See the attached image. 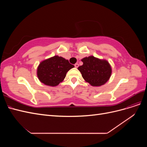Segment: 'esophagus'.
Segmentation results:
<instances>
[{
	"mask_svg": "<svg viewBox=\"0 0 147 147\" xmlns=\"http://www.w3.org/2000/svg\"><path fill=\"white\" fill-rule=\"evenodd\" d=\"M74 65H75V67H76V68L78 67V66H79V65H78V63H76V64H75Z\"/></svg>",
	"mask_w": 147,
	"mask_h": 147,
	"instance_id": "obj_1",
	"label": "esophagus"
}]
</instances>
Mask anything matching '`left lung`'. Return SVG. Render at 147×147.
Returning a JSON list of instances; mask_svg holds the SVG:
<instances>
[{"label": "left lung", "mask_w": 147, "mask_h": 147, "mask_svg": "<svg viewBox=\"0 0 147 147\" xmlns=\"http://www.w3.org/2000/svg\"><path fill=\"white\" fill-rule=\"evenodd\" d=\"M83 64L78 67L83 79L92 86H100L107 82L112 74V67L109 62L93 56L82 59Z\"/></svg>", "instance_id": "obj_1"}]
</instances>
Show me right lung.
<instances>
[{
	"label": "right lung",
	"mask_w": 147,
	"mask_h": 147,
	"mask_svg": "<svg viewBox=\"0 0 147 147\" xmlns=\"http://www.w3.org/2000/svg\"><path fill=\"white\" fill-rule=\"evenodd\" d=\"M74 65L64 57L55 56L42 61L38 65L37 75L39 80L47 86H56L63 82L66 74Z\"/></svg>",
	"instance_id": "add662e5"
}]
</instances>
